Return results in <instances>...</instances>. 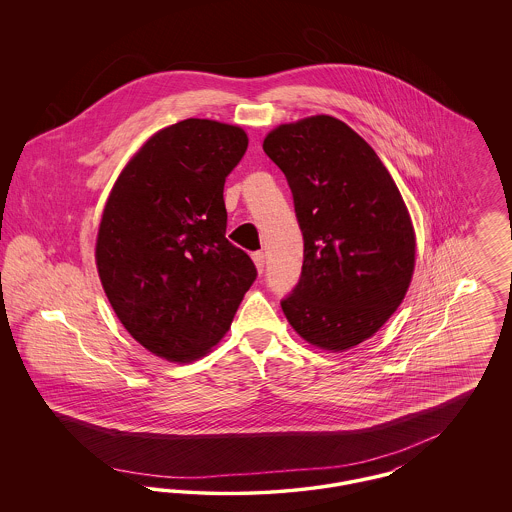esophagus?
<instances>
[{
    "mask_svg": "<svg viewBox=\"0 0 512 512\" xmlns=\"http://www.w3.org/2000/svg\"><path fill=\"white\" fill-rule=\"evenodd\" d=\"M253 263H255L257 272H259V274H263V270H265V253H263V251L253 253Z\"/></svg>",
    "mask_w": 512,
    "mask_h": 512,
    "instance_id": "obj_1",
    "label": "esophagus"
}]
</instances>
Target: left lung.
Listing matches in <instances>:
<instances>
[{
    "instance_id": "8db88e82",
    "label": "left lung",
    "mask_w": 512,
    "mask_h": 512,
    "mask_svg": "<svg viewBox=\"0 0 512 512\" xmlns=\"http://www.w3.org/2000/svg\"><path fill=\"white\" fill-rule=\"evenodd\" d=\"M263 149L288 178L305 247L282 311L311 345L347 351L390 320L411 286L409 209L376 151L336 117L280 124Z\"/></svg>"
}]
</instances>
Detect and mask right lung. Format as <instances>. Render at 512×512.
<instances>
[{
    "label": "right lung",
    "mask_w": 512,
    "mask_h": 512,
    "mask_svg": "<svg viewBox=\"0 0 512 512\" xmlns=\"http://www.w3.org/2000/svg\"><path fill=\"white\" fill-rule=\"evenodd\" d=\"M244 128L186 119L149 136L115 180L96 240L105 295L149 353L190 363L230 330L257 270L226 240L224 180Z\"/></svg>",
    "instance_id": "add662e5"
}]
</instances>
